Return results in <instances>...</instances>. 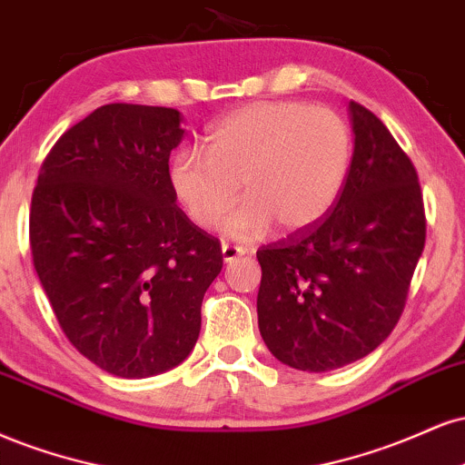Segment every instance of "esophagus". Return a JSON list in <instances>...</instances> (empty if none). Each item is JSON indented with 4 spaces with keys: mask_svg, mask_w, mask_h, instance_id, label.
<instances>
[{
    "mask_svg": "<svg viewBox=\"0 0 465 465\" xmlns=\"http://www.w3.org/2000/svg\"><path fill=\"white\" fill-rule=\"evenodd\" d=\"M245 250L239 248V245H231V243H222V259L223 263H231V261L239 259V256H243Z\"/></svg>",
    "mask_w": 465,
    "mask_h": 465,
    "instance_id": "1",
    "label": "esophagus"
}]
</instances>
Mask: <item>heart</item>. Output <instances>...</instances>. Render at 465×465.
<instances>
[{"label":"heart","instance_id":"1","mask_svg":"<svg viewBox=\"0 0 465 465\" xmlns=\"http://www.w3.org/2000/svg\"><path fill=\"white\" fill-rule=\"evenodd\" d=\"M351 156V130L331 108L250 104L213 125L204 152L180 150L172 158L169 187L200 228L222 222L242 183L245 202L223 222L231 237L256 239L272 223L302 232L340 200Z\"/></svg>","mask_w":465,"mask_h":465}]
</instances>
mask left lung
<instances>
[{"mask_svg":"<svg viewBox=\"0 0 465 465\" xmlns=\"http://www.w3.org/2000/svg\"><path fill=\"white\" fill-rule=\"evenodd\" d=\"M348 111L354 152L331 215L256 252L261 337L302 372L343 368L390 337L427 237L409 156L374 113Z\"/></svg>","mask_w":465,"mask_h":465,"instance_id":"1","label":"left lung"}]
</instances>
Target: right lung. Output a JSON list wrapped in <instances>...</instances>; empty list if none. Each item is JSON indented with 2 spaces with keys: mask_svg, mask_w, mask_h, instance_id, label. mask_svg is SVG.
Returning <instances> with one entry per match:
<instances>
[{
  "mask_svg": "<svg viewBox=\"0 0 465 465\" xmlns=\"http://www.w3.org/2000/svg\"><path fill=\"white\" fill-rule=\"evenodd\" d=\"M180 122L176 108L106 104L60 136L32 195V259L60 329L122 379L189 357L222 272L220 242L169 187Z\"/></svg>",
  "mask_w": 465,
  "mask_h": 465,
  "instance_id": "obj_1",
  "label": "right lung"
}]
</instances>
